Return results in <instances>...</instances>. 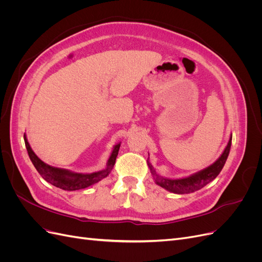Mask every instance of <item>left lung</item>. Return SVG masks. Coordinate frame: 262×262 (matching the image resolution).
<instances>
[{
    "mask_svg": "<svg viewBox=\"0 0 262 262\" xmlns=\"http://www.w3.org/2000/svg\"><path fill=\"white\" fill-rule=\"evenodd\" d=\"M231 144H232V139H229L228 144H227L226 148L224 149L223 154L221 155V157L215 163L209 166L208 168H205V169L196 172V173H194V175L187 177V178H182V179L162 178L157 175L152 165L148 164V166L150 168V171H152V173H153L156 184L158 186H161L173 193H179V194L190 193V192L196 191V190L203 188L205 185H208L210 181L216 178V176L221 172L222 168H223V166L227 160L228 154H229V149H231Z\"/></svg>",
    "mask_w": 262,
    "mask_h": 262,
    "instance_id": "8db88e82",
    "label": "left lung"
}]
</instances>
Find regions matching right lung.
I'll use <instances>...</instances> for the list:
<instances>
[{"instance_id":"1","label":"right lung","mask_w":262,"mask_h":262,"mask_svg":"<svg viewBox=\"0 0 262 262\" xmlns=\"http://www.w3.org/2000/svg\"><path fill=\"white\" fill-rule=\"evenodd\" d=\"M24 140H25V145H26L30 161L33 162L35 168L39 173H40L41 177L45 180L50 182L51 185L63 190H68V191L85 189L94 184H96V182H98L102 178L107 177L110 170H112L114 167L119 148H120V144H117L115 146L112 155L109 157L108 166L105 170L93 172V173H76V172H71L66 169L55 168L50 165H47L34 153V150L31 149L25 134H24Z\"/></svg>"}]
</instances>
